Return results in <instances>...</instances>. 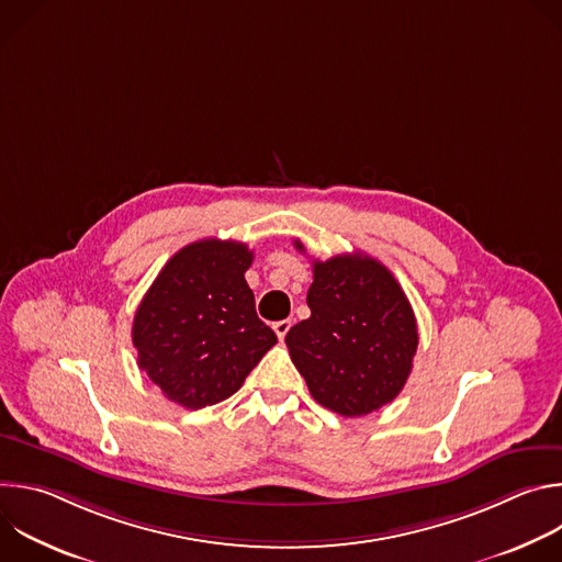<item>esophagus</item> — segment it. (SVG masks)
<instances>
[{
  "label": "esophagus",
  "mask_w": 562,
  "mask_h": 562,
  "mask_svg": "<svg viewBox=\"0 0 562 562\" xmlns=\"http://www.w3.org/2000/svg\"><path fill=\"white\" fill-rule=\"evenodd\" d=\"M289 329H291V319H280V323L273 325V331H276V336H278L280 340H284V336L289 334Z\"/></svg>",
  "instance_id": "esophagus-1"
}]
</instances>
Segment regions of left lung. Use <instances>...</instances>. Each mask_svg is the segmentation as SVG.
Returning <instances> with one entry per match:
<instances>
[{
    "label": "left lung",
    "instance_id": "left-lung-1",
    "mask_svg": "<svg viewBox=\"0 0 562 562\" xmlns=\"http://www.w3.org/2000/svg\"><path fill=\"white\" fill-rule=\"evenodd\" d=\"M295 247L304 251L300 239ZM311 315L284 342L315 403L358 418L403 391L418 349L414 308L393 273L356 254L313 262Z\"/></svg>",
    "mask_w": 562,
    "mask_h": 562
}]
</instances>
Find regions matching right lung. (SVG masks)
Returning <instances> with one entry per match:
<instances>
[{"mask_svg": "<svg viewBox=\"0 0 562 562\" xmlns=\"http://www.w3.org/2000/svg\"><path fill=\"white\" fill-rule=\"evenodd\" d=\"M251 262L243 243L200 239L180 249L142 297L131 331L137 364L171 403H222L278 342L245 280Z\"/></svg>", "mask_w": 562, "mask_h": 562, "instance_id": "add662e5", "label": "right lung"}]
</instances>
